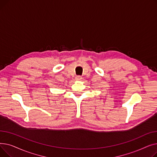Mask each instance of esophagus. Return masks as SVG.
Here are the masks:
<instances>
[{"mask_svg": "<svg viewBox=\"0 0 157 157\" xmlns=\"http://www.w3.org/2000/svg\"><path fill=\"white\" fill-rule=\"evenodd\" d=\"M81 79V76H76V80H80Z\"/></svg>", "mask_w": 157, "mask_h": 157, "instance_id": "34e87169", "label": "esophagus"}]
</instances>
